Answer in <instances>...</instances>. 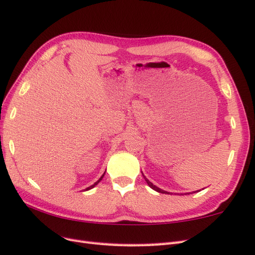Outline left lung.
Wrapping results in <instances>:
<instances>
[{
	"label": "left lung",
	"instance_id": "left-lung-1",
	"mask_svg": "<svg viewBox=\"0 0 255 255\" xmlns=\"http://www.w3.org/2000/svg\"><path fill=\"white\" fill-rule=\"evenodd\" d=\"M143 178H144V180L146 181V183L148 184V186L149 187H151V188H153V190L154 191H156V192H158V193H161V194H169L168 192H166V191H162V190H160V188H158L157 186H155L153 183H152V182H149L145 177H144V175H143Z\"/></svg>",
	"mask_w": 255,
	"mask_h": 255
}]
</instances>
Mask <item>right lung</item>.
<instances>
[{
  "label": "right lung",
  "instance_id": "obj_1",
  "mask_svg": "<svg viewBox=\"0 0 255 255\" xmlns=\"http://www.w3.org/2000/svg\"><path fill=\"white\" fill-rule=\"evenodd\" d=\"M103 175H104V174H103ZM103 175H102V177H101V178H100V179H99V180H98V181H97V182H96V183H95V184H93V185H90V186H89V187H87V188H86V191H88V190H90V188H93V187H94V186H96V185H97V184H98V183H99V182H100V181H101V180H102V178H103Z\"/></svg>",
  "mask_w": 255,
  "mask_h": 255
}]
</instances>
